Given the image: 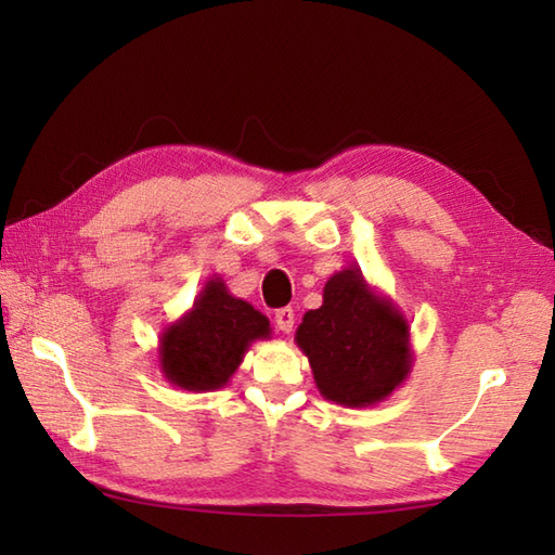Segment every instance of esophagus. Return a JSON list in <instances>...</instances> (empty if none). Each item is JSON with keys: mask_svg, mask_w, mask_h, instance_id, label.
<instances>
[{"mask_svg": "<svg viewBox=\"0 0 555 555\" xmlns=\"http://www.w3.org/2000/svg\"><path fill=\"white\" fill-rule=\"evenodd\" d=\"M274 322L279 326V332L291 334L293 332V324H296V312H293V308H281L274 314Z\"/></svg>", "mask_w": 555, "mask_h": 555, "instance_id": "34e87169", "label": "esophagus"}]
</instances>
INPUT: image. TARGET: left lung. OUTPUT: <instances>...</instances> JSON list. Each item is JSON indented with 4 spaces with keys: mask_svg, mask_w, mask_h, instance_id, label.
<instances>
[{
    "mask_svg": "<svg viewBox=\"0 0 555 555\" xmlns=\"http://www.w3.org/2000/svg\"><path fill=\"white\" fill-rule=\"evenodd\" d=\"M322 308L305 312L296 344L320 393L344 408L382 403L412 372L410 324L358 267L324 284Z\"/></svg>",
    "mask_w": 555,
    "mask_h": 555,
    "instance_id": "left-lung-1",
    "label": "left lung"
}]
</instances>
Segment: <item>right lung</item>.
Listing matches in <instances>:
<instances>
[{"label": "right lung", "mask_w": 555, "mask_h": 555, "mask_svg": "<svg viewBox=\"0 0 555 555\" xmlns=\"http://www.w3.org/2000/svg\"><path fill=\"white\" fill-rule=\"evenodd\" d=\"M271 338L267 317L235 298L219 274H211L193 308L164 326L159 336V370L183 391L205 393L223 388L241 367L255 340Z\"/></svg>", "instance_id": "add662e5"}]
</instances>
